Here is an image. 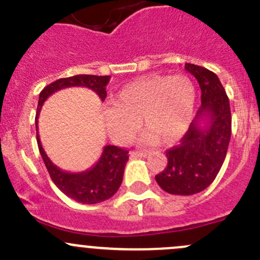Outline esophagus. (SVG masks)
I'll return each instance as SVG.
<instances>
[{
  "mask_svg": "<svg viewBox=\"0 0 260 260\" xmlns=\"http://www.w3.org/2000/svg\"><path fill=\"white\" fill-rule=\"evenodd\" d=\"M129 154L132 158H136V157H141V158H142V157L148 156L149 153L148 152H143V151H131Z\"/></svg>",
  "mask_w": 260,
  "mask_h": 260,
  "instance_id": "obj_1",
  "label": "esophagus"
}]
</instances>
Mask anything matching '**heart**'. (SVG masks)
Wrapping results in <instances>:
<instances>
[{
	"mask_svg": "<svg viewBox=\"0 0 260 260\" xmlns=\"http://www.w3.org/2000/svg\"><path fill=\"white\" fill-rule=\"evenodd\" d=\"M196 91L186 75H151L125 84L106 109L103 122L118 145L129 142L140 127L141 142L172 146L187 132L193 115Z\"/></svg>",
	"mask_w": 260,
	"mask_h": 260,
	"instance_id": "heart-1",
	"label": "heart"
}]
</instances>
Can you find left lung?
<instances>
[{
	"instance_id": "left-lung-1",
	"label": "left lung",
	"mask_w": 260,
	"mask_h": 260,
	"mask_svg": "<svg viewBox=\"0 0 260 260\" xmlns=\"http://www.w3.org/2000/svg\"><path fill=\"white\" fill-rule=\"evenodd\" d=\"M185 69L200 85L201 107L180 145L166 151L169 164L156 176L159 187L172 195H193L210 186L232 136L229 98L217 75L195 64H185Z\"/></svg>"
}]
</instances>
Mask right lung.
<instances>
[{
    "instance_id": "obj_1",
    "label": "right lung",
    "mask_w": 260,
    "mask_h": 260,
    "mask_svg": "<svg viewBox=\"0 0 260 260\" xmlns=\"http://www.w3.org/2000/svg\"><path fill=\"white\" fill-rule=\"evenodd\" d=\"M111 77H98V75H74L69 78H61L49 84L41 90L39 95L38 112L35 117V124L38 127V118L40 114L44 102L51 94L70 86H85L95 91L96 95L103 102L107 96L106 86ZM39 151L48 169L52 182L68 198L81 204H98L111 199L119 188L123 180L125 164L128 161L127 149L117 146H106L103 148L101 158L93 167L83 172H67L60 170L52 164L41 146L39 132L36 133Z\"/></svg>"
}]
</instances>
